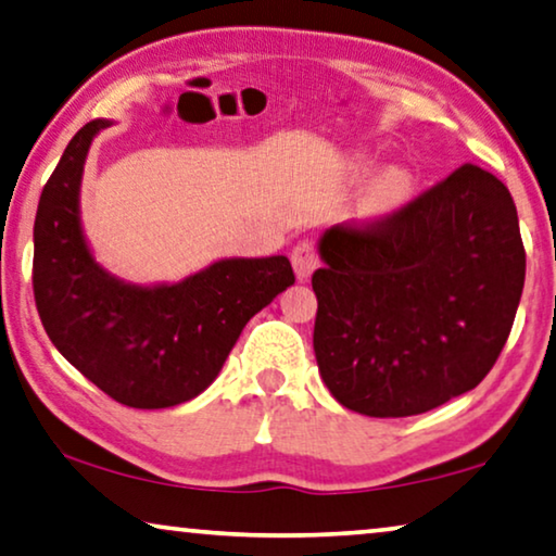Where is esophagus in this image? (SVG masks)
<instances>
[{
	"label": "esophagus",
	"instance_id": "esophagus-1",
	"mask_svg": "<svg viewBox=\"0 0 556 556\" xmlns=\"http://www.w3.org/2000/svg\"><path fill=\"white\" fill-rule=\"evenodd\" d=\"M292 267H294V275L300 279H306L314 269L319 267L317 247H314L309 239H304V242H300L292 250Z\"/></svg>",
	"mask_w": 556,
	"mask_h": 556
}]
</instances>
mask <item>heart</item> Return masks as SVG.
<instances>
[{
    "label": "heart",
    "mask_w": 556,
    "mask_h": 556,
    "mask_svg": "<svg viewBox=\"0 0 556 556\" xmlns=\"http://www.w3.org/2000/svg\"><path fill=\"white\" fill-rule=\"evenodd\" d=\"M412 194V179L407 172L389 169L377 179V185L369 192V210L371 212H392L402 206Z\"/></svg>",
    "instance_id": "obj_1"
}]
</instances>
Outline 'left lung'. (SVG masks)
<instances>
[{
    "label": "left lung",
    "mask_w": 556,
    "mask_h": 556,
    "mask_svg": "<svg viewBox=\"0 0 556 556\" xmlns=\"http://www.w3.org/2000/svg\"><path fill=\"white\" fill-rule=\"evenodd\" d=\"M314 354L367 417L442 407L490 375L515 325L527 254L509 189L477 164L319 242Z\"/></svg>",
    "instance_id": "8db88e82"
}]
</instances>
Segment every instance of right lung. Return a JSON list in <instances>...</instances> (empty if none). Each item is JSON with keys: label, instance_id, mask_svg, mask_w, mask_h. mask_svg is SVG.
Returning <instances> with one entry per match:
<instances>
[{"label": "right lung", "instance_id": "right-lung-1", "mask_svg": "<svg viewBox=\"0 0 556 556\" xmlns=\"http://www.w3.org/2000/svg\"><path fill=\"white\" fill-rule=\"evenodd\" d=\"M87 122L41 189L31 287L41 325L89 382L135 409L189 402L214 382L247 321L294 285L287 256L222 260L181 285L131 287L99 267L79 227Z\"/></svg>", "mask_w": 556, "mask_h": 556}]
</instances>
